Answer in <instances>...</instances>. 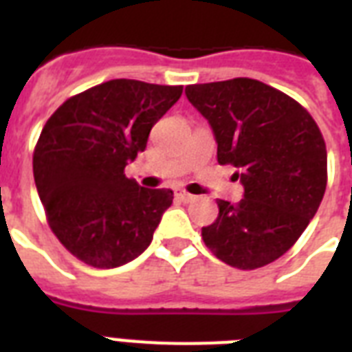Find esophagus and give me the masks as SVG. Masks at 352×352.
Listing matches in <instances>:
<instances>
[{"label": "esophagus", "instance_id": "obj_1", "mask_svg": "<svg viewBox=\"0 0 352 352\" xmlns=\"http://www.w3.org/2000/svg\"><path fill=\"white\" fill-rule=\"evenodd\" d=\"M175 195L177 199H181L182 203H192V201H195V195L184 192V190H175Z\"/></svg>", "mask_w": 352, "mask_h": 352}]
</instances>
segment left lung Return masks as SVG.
<instances>
[{"label":"left lung","mask_w":352,"mask_h":352,"mask_svg":"<svg viewBox=\"0 0 352 352\" xmlns=\"http://www.w3.org/2000/svg\"><path fill=\"white\" fill-rule=\"evenodd\" d=\"M210 122L219 164L237 168L239 203L217 201L203 241L230 267L254 270L281 257L311 223L327 186L320 127L294 98L259 80L234 78L186 87Z\"/></svg>","instance_id":"obj_1"}]
</instances>
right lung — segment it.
Instances as JSON below:
<instances>
[{"label": "right lung", "instance_id": "1", "mask_svg": "<svg viewBox=\"0 0 352 352\" xmlns=\"http://www.w3.org/2000/svg\"><path fill=\"white\" fill-rule=\"evenodd\" d=\"M181 95L182 85L109 80L45 122L32 155L36 190L52 234L85 265L120 267L153 239L173 192L138 186L124 170Z\"/></svg>", "mask_w": 352, "mask_h": 352}]
</instances>
